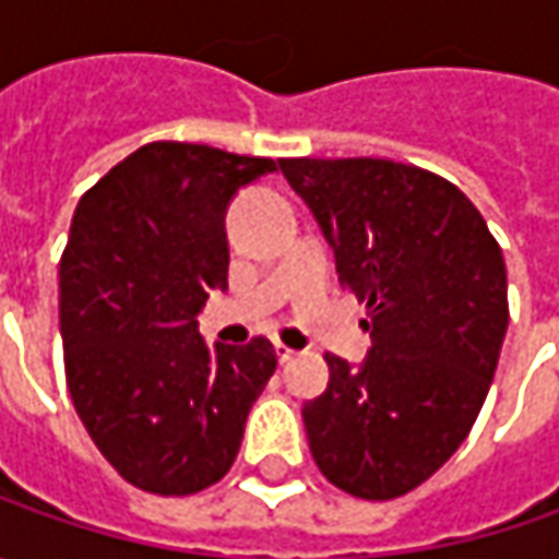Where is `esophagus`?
Returning <instances> with one entry per match:
<instances>
[{
    "mask_svg": "<svg viewBox=\"0 0 559 559\" xmlns=\"http://www.w3.org/2000/svg\"><path fill=\"white\" fill-rule=\"evenodd\" d=\"M273 352H276V360H280V364H289L292 357H295V352H292L289 345H283V342H273Z\"/></svg>",
    "mask_w": 559,
    "mask_h": 559,
    "instance_id": "esophagus-1",
    "label": "esophagus"
}]
</instances>
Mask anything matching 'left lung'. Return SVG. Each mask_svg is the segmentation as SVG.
<instances>
[{
    "mask_svg": "<svg viewBox=\"0 0 559 559\" xmlns=\"http://www.w3.org/2000/svg\"><path fill=\"white\" fill-rule=\"evenodd\" d=\"M367 301L360 367L326 355L330 385L301 417L320 473L364 501H392L448 461L483 411L501 357L507 267L461 189L385 158H283Z\"/></svg>",
    "mask_w": 559,
    "mask_h": 559,
    "instance_id": "left-lung-1",
    "label": "left lung"
}]
</instances>
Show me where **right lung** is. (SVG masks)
Listing matches in <instances>:
<instances>
[{"label": "right lung", "instance_id": "right-lung-1", "mask_svg": "<svg viewBox=\"0 0 559 559\" xmlns=\"http://www.w3.org/2000/svg\"><path fill=\"white\" fill-rule=\"evenodd\" d=\"M270 170V158L148 142L76 204L58 264L68 392L102 457L142 491L221 483L276 370L264 335L207 348L195 320L226 289V207Z\"/></svg>", "mask_w": 559, "mask_h": 559}]
</instances>
